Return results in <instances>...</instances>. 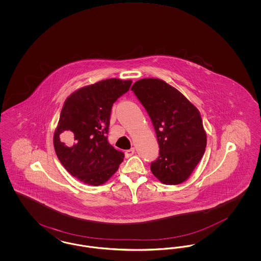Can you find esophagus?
<instances>
[{
  "label": "esophagus",
  "instance_id": "esophagus-1",
  "mask_svg": "<svg viewBox=\"0 0 261 261\" xmlns=\"http://www.w3.org/2000/svg\"><path fill=\"white\" fill-rule=\"evenodd\" d=\"M134 153H135V149H134V148H131L130 149L125 150V156H126L127 159L130 158V156H132Z\"/></svg>",
  "mask_w": 261,
  "mask_h": 261
}]
</instances>
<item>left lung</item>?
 Returning <instances> with one entry per match:
<instances>
[{
	"label": "left lung",
	"mask_w": 261,
	"mask_h": 261,
	"mask_svg": "<svg viewBox=\"0 0 261 261\" xmlns=\"http://www.w3.org/2000/svg\"><path fill=\"white\" fill-rule=\"evenodd\" d=\"M131 90L149 113L160 145L152 174L165 185H179L193 173L206 147L199 110L176 88L159 78H144Z\"/></svg>",
	"instance_id": "obj_1"
}]
</instances>
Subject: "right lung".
Listing matches in <instances>:
<instances>
[{
    "label": "right lung",
    "mask_w": 261,
    "mask_h": 261,
    "mask_svg": "<svg viewBox=\"0 0 261 261\" xmlns=\"http://www.w3.org/2000/svg\"><path fill=\"white\" fill-rule=\"evenodd\" d=\"M131 80L111 78L80 88L65 99L54 133V147L63 167L79 181L105 184L123 162L124 153L108 141L112 105Z\"/></svg>",
    "instance_id": "obj_1"
}]
</instances>
